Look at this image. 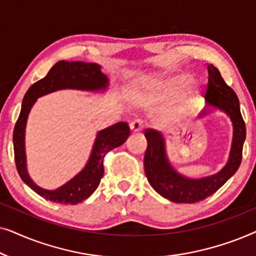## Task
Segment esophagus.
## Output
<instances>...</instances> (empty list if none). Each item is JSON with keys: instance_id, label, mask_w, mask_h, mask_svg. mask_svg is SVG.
<instances>
[{"instance_id": "34e87169", "label": "esophagus", "mask_w": 256, "mask_h": 256, "mask_svg": "<svg viewBox=\"0 0 256 256\" xmlns=\"http://www.w3.org/2000/svg\"><path fill=\"white\" fill-rule=\"evenodd\" d=\"M129 127H130V130L132 132H140L142 130V121L141 120H134L129 124Z\"/></svg>"}]
</instances>
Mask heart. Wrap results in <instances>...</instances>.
<instances>
[{
  "label": "heart",
  "instance_id": "heart-1",
  "mask_svg": "<svg viewBox=\"0 0 256 256\" xmlns=\"http://www.w3.org/2000/svg\"><path fill=\"white\" fill-rule=\"evenodd\" d=\"M191 80V76L185 73L166 78L144 79L132 90V101L143 108H154L166 102L160 112V118L163 124H174L194 110L200 102L202 90L197 84L182 89Z\"/></svg>",
  "mask_w": 256,
  "mask_h": 256
}]
</instances>
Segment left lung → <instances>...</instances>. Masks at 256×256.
Here are the masks:
<instances>
[{
  "mask_svg": "<svg viewBox=\"0 0 256 256\" xmlns=\"http://www.w3.org/2000/svg\"><path fill=\"white\" fill-rule=\"evenodd\" d=\"M208 84L206 90L205 110L198 118L220 110L230 118L233 126V138L230 156L222 169L211 176L190 178L178 172L171 164L166 154V138L160 132L146 129L148 142L144 155V171L154 190L168 200L174 202H197L204 200L219 190L239 169L242 158V146L246 138V126L240 113L236 94L224 82L219 70L212 64L208 66Z\"/></svg>",
  "mask_w": 256,
  "mask_h": 256,
  "instance_id": "1",
  "label": "left lung"
}]
</instances>
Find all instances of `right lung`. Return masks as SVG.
<instances>
[{
    "mask_svg": "<svg viewBox=\"0 0 256 256\" xmlns=\"http://www.w3.org/2000/svg\"><path fill=\"white\" fill-rule=\"evenodd\" d=\"M110 86L107 76L96 62L60 60L52 66L43 79L38 80L28 90L23 98L18 120L14 129V152L15 162L20 178L40 197L59 204L76 205L90 197L99 186L104 176V157L112 149L127 141L130 135L127 122H118L96 132L92 150L85 166L71 180L54 190L43 188L31 180L26 169V128L31 108L38 98L62 90H76L85 92L104 93Z\"/></svg>",
    "mask_w": 256,
    "mask_h": 256,
    "instance_id": "right-lung-1",
    "label": "right lung"
}]
</instances>
